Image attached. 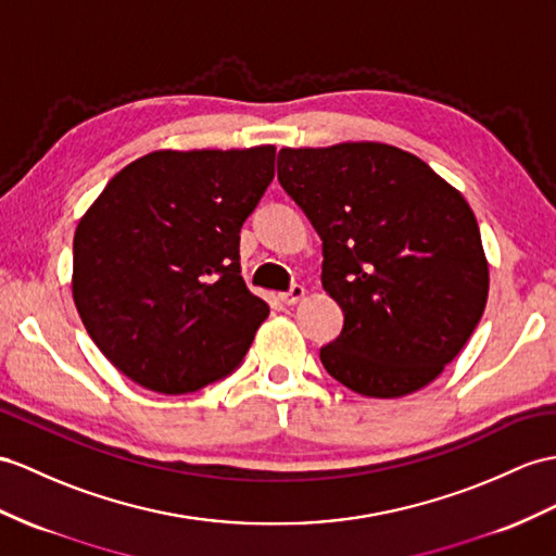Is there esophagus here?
<instances>
[{"instance_id": "1", "label": "esophagus", "mask_w": 556, "mask_h": 556, "mask_svg": "<svg viewBox=\"0 0 556 556\" xmlns=\"http://www.w3.org/2000/svg\"><path fill=\"white\" fill-rule=\"evenodd\" d=\"M306 296V288L304 286H292L290 292H282L280 294V302L288 304V306H294L296 302H302Z\"/></svg>"}]
</instances>
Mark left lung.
<instances>
[{"mask_svg": "<svg viewBox=\"0 0 556 556\" xmlns=\"http://www.w3.org/2000/svg\"><path fill=\"white\" fill-rule=\"evenodd\" d=\"M278 181L323 240V290L344 328L320 349L337 382L399 399L434 382L477 328L489 260L463 193L375 141L280 148Z\"/></svg>", "mask_w": 556, "mask_h": 556, "instance_id": "left-lung-1", "label": "left lung"}]
</instances>
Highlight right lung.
<instances>
[{"mask_svg": "<svg viewBox=\"0 0 556 556\" xmlns=\"http://www.w3.org/2000/svg\"><path fill=\"white\" fill-rule=\"evenodd\" d=\"M276 146L155 151L119 169L77 224L73 300L131 382L188 394L231 375L268 304L240 276V228Z\"/></svg>", "mask_w": 556, "mask_h": 556, "instance_id": "add662e5", "label": "right lung"}]
</instances>
